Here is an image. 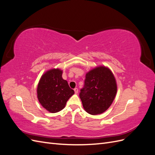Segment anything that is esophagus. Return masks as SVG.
Instances as JSON below:
<instances>
[{
  "mask_svg": "<svg viewBox=\"0 0 155 155\" xmlns=\"http://www.w3.org/2000/svg\"><path fill=\"white\" fill-rule=\"evenodd\" d=\"M74 92H75V94H78V89L77 88H74Z\"/></svg>",
  "mask_w": 155,
  "mask_h": 155,
  "instance_id": "esophagus-1",
  "label": "esophagus"
}]
</instances>
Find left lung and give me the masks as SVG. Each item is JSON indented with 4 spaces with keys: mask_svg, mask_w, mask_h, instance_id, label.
Returning <instances> with one entry per match:
<instances>
[{
    "mask_svg": "<svg viewBox=\"0 0 155 155\" xmlns=\"http://www.w3.org/2000/svg\"><path fill=\"white\" fill-rule=\"evenodd\" d=\"M117 92V83L111 70L98 66L85 75V86L79 97L85 110L92 115L105 112L113 102Z\"/></svg>",
    "mask_w": 155,
    "mask_h": 155,
    "instance_id": "8db88e82",
    "label": "left lung"
}]
</instances>
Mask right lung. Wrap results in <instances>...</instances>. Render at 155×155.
Listing matches in <instances>:
<instances>
[{"label":"right lung","instance_id":"right-lung-1","mask_svg":"<svg viewBox=\"0 0 155 155\" xmlns=\"http://www.w3.org/2000/svg\"><path fill=\"white\" fill-rule=\"evenodd\" d=\"M63 70L51 68L42 75L37 88L41 105L51 113L63 110L74 91L62 78Z\"/></svg>","mask_w":155,"mask_h":155}]
</instances>
